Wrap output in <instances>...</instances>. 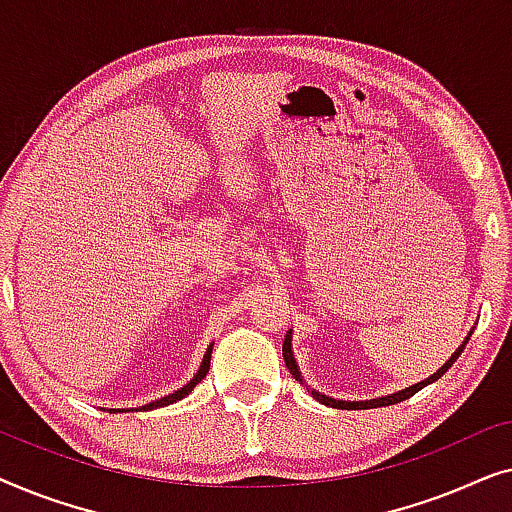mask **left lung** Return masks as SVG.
Returning <instances> with one entry per match:
<instances>
[{"mask_svg": "<svg viewBox=\"0 0 512 512\" xmlns=\"http://www.w3.org/2000/svg\"><path fill=\"white\" fill-rule=\"evenodd\" d=\"M473 333V331H471ZM471 333L466 335V340L461 342L459 345V349L457 352H454L452 356H450V361L445 363L443 368H438L436 373H433L431 377H426V380H422V382H417V384H412V387H408V389H403V391H398V394H391V396H382V398H370V401H335V398H328V396H324V394H319V391H312V396L317 398L319 403H324V405H331V408H340V410H359V408H382V405H394V403H401V401H405V398H410V396H415L419 389H424L426 384H431V382H436L438 377H443L445 373H447V368L452 366L454 361L459 359V354L464 352V347H466V342L471 340ZM282 354H284V363H286V368L291 370V375L296 377L298 382H303V377H300V370H298V366H296V359H293V352H291V331L286 333V338H284V345H282Z\"/></svg>", "mask_w": 512, "mask_h": 512, "instance_id": "obj_1", "label": "left lung"}]
</instances>
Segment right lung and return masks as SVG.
I'll use <instances>...</instances> for the list:
<instances>
[{
	"label": "right lung",
	"mask_w": 512,
	"mask_h": 512,
	"mask_svg": "<svg viewBox=\"0 0 512 512\" xmlns=\"http://www.w3.org/2000/svg\"><path fill=\"white\" fill-rule=\"evenodd\" d=\"M212 347H214V345H209V347H207L205 356H202V363H200L198 373L193 375V380H191V382L184 384V387L177 389V391H174V394H170V396H163V398H158V401H153V403H146V405H142V408H139V410L165 408V405H170V403H177V401H181V398H186L188 394H191V391L195 389V384L205 380V375L209 373V361H212ZM109 412H123V410H109Z\"/></svg>",
	"instance_id": "add662e5"
}]
</instances>
